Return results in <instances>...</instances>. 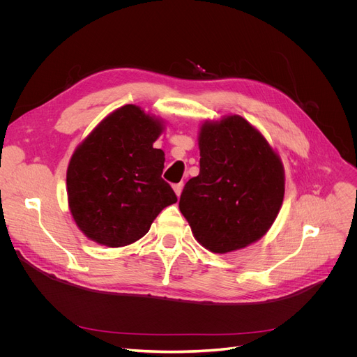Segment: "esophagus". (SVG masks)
<instances>
[{"instance_id":"1","label":"esophagus","mask_w":357,"mask_h":357,"mask_svg":"<svg viewBox=\"0 0 357 357\" xmlns=\"http://www.w3.org/2000/svg\"><path fill=\"white\" fill-rule=\"evenodd\" d=\"M182 190H183V183H182V182L174 185V191H175V194H176L178 197L182 194Z\"/></svg>"}]
</instances>
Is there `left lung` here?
Here are the masks:
<instances>
[{
  "label": "left lung",
  "instance_id": "1",
  "mask_svg": "<svg viewBox=\"0 0 357 357\" xmlns=\"http://www.w3.org/2000/svg\"><path fill=\"white\" fill-rule=\"evenodd\" d=\"M199 175L185 183L179 210L195 238L214 253L249 246L273 224L285 176L265 137L240 116L204 124Z\"/></svg>",
  "mask_w": 357,
  "mask_h": 357
}]
</instances>
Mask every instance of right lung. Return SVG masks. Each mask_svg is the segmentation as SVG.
Returning <instances> with one entry per match:
<instances>
[{"label": "right lung", "mask_w": 357, "mask_h": 357, "mask_svg": "<svg viewBox=\"0 0 357 357\" xmlns=\"http://www.w3.org/2000/svg\"><path fill=\"white\" fill-rule=\"evenodd\" d=\"M160 131L158 120L128 104L75 150L66 174L68 201L86 237L108 248L131 245L178 201L162 178L165 153L153 147Z\"/></svg>", "instance_id": "obj_1"}]
</instances>
